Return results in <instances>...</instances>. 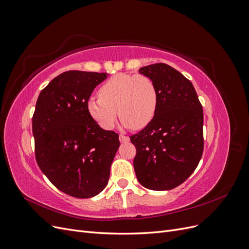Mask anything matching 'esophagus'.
Returning a JSON list of instances; mask_svg holds the SVG:
<instances>
[{"instance_id": "obj_1", "label": "esophagus", "mask_w": 249, "mask_h": 249, "mask_svg": "<svg viewBox=\"0 0 249 249\" xmlns=\"http://www.w3.org/2000/svg\"><path fill=\"white\" fill-rule=\"evenodd\" d=\"M119 141L122 142V143H125V142H129L130 141V138L127 137V136H124V135H123V134H120L119 135Z\"/></svg>"}]
</instances>
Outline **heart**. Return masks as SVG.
Listing matches in <instances>:
<instances>
[{
    "label": "heart",
    "mask_w": 249,
    "mask_h": 249,
    "mask_svg": "<svg viewBox=\"0 0 249 249\" xmlns=\"http://www.w3.org/2000/svg\"><path fill=\"white\" fill-rule=\"evenodd\" d=\"M158 100V89L152 78L144 74L118 73L101 86L99 96L89 97L87 110L105 130L114 126L117 112L124 126L139 130L153 120Z\"/></svg>",
    "instance_id": "obj_1"
}]
</instances>
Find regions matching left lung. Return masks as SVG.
<instances>
[{"mask_svg": "<svg viewBox=\"0 0 249 249\" xmlns=\"http://www.w3.org/2000/svg\"><path fill=\"white\" fill-rule=\"evenodd\" d=\"M158 89L156 114L144 129L130 136L136 147L134 169L150 190L178 187L189 178L203 152V113L192 83L165 63L139 70Z\"/></svg>", "mask_w": 249, "mask_h": 249, "instance_id": "left-lung-1", "label": "left lung"}]
</instances>
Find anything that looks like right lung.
<instances>
[{
    "mask_svg": "<svg viewBox=\"0 0 249 249\" xmlns=\"http://www.w3.org/2000/svg\"><path fill=\"white\" fill-rule=\"evenodd\" d=\"M106 72L69 71L41 90L32 118L39 168L60 191L89 198L107 186L118 134L103 130L87 110Z\"/></svg>",
    "mask_w": 249,
    "mask_h": 249,
    "instance_id": "add662e5",
    "label": "right lung"
}]
</instances>
